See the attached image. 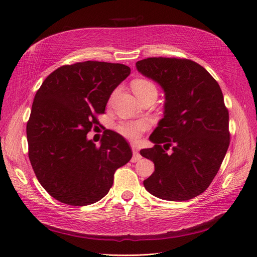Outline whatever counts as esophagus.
<instances>
[{"label": "esophagus", "instance_id": "obj_1", "mask_svg": "<svg viewBox=\"0 0 257 257\" xmlns=\"http://www.w3.org/2000/svg\"><path fill=\"white\" fill-rule=\"evenodd\" d=\"M131 148H132V153H133V158H132L131 162H135L136 163V162H138V161H140L142 159V156L139 153V150L137 149L136 146H132Z\"/></svg>", "mask_w": 257, "mask_h": 257}]
</instances>
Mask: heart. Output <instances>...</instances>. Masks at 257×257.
Instances as JSON below:
<instances>
[{"instance_id": "obj_1", "label": "heart", "mask_w": 257, "mask_h": 257, "mask_svg": "<svg viewBox=\"0 0 257 257\" xmlns=\"http://www.w3.org/2000/svg\"><path fill=\"white\" fill-rule=\"evenodd\" d=\"M132 90L138 98L143 99L145 97H156L158 95V88L154 85L153 82L146 79H137L131 84ZM149 128V122L145 120H127L121 121L117 126V131L122 137H125L129 140H137L141 133Z\"/></svg>"}]
</instances>
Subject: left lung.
<instances>
[{
  "instance_id": "obj_1",
  "label": "left lung",
  "mask_w": 257,
  "mask_h": 257,
  "mask_svg": "<svg viewBox=\"0 0 257 257\" xmlns=\"http://www.w3.org/2000/svg\"><path fill=\"white\" fill-rule=\"evenodd\" d=\"M136 66L165 92L164 117L149 138L154 147L141 150L154 163V172L144 186L165 200L191 199L213 181L230 144L229 112L221 89L191 60L148 58ZM170 147L173 151L167 154Z\"/></svg>"
}]
</instances>
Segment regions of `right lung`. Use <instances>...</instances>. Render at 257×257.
<instances>
[{
	"instance_id": "right-lung-1",
	"label": "right lung",
	"mask_w": 257,
	"mask_h": 257,
	"mask_svg": "<svg viewBox=\"0 0 257 257\" xmlns=\"http://www.w3.org/2000/svg\"><path fill=\"white\" fill-rule=\"evenodd\" d=\"M122 64L87 61L50 73L37 91L26 133L28 156L43 188L59 202L88 206L110 190L132 151L107 130L99 146L87 139L114 89L130 74Z\"/></svg>"
}]
</instances>
